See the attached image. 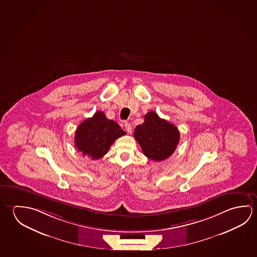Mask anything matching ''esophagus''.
<instances>
[{
	"label": "esophagus",
	"mask_w": 257,
	"mask_h": 257,
	"mask_svg": "<svg viewBox=\"0 0 257 257\" xmlns=\"http://www.w3.org/2000/svg\"><path fill=\"white\" fill-rule=\"evenodd\" d=\"M124 127H125V129H126L127 133H129V134H131V133H132V130H133V128H132V125H131V123H129V122H124Z\"/></svg>",
	"instance_id": "34e87169"
}]
</instances>
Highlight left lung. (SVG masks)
<instances>
[{
  "label": "left lung",
  "mask_w": 257,
  "mask_h": 257,
  "mask_svg": "<svg viewBox=\"0 0 257 257\" xmlns=\"http://www.w3.org/2000/svg\"><path fill=\"white\" fill-rule=\"evenodd\" d=\"M134 137L146 157L161 162L175 152L180 141V132L174 124L151 111L144 115V123L135 128Z\"/></svg>",
  "instance_id": "8db88e82"
}]
</instances>
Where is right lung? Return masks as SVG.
<instances>
[{
  "mask_svg": "<svg viewBox=\"0 0 257 257\" xmlns=\"http://www.w3.org/2000/svg\"><path fill=\"white\" fill-rule=\"evenodd\" d=\"M125 135L117 122L109 120L97 111L78 125L75 135V146L83 155L98 160L108 152L115 140Z\"/></svg>",
  "mask_w": 257,
  "mask_h": 257,
  "instance_id": "add662e5",
  "label": "right lung"
}]
</instances>
